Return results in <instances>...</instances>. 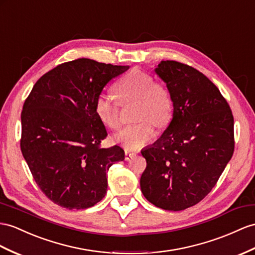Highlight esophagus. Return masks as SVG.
<instances>
[{"label": "esophagus", "instance_id": "1", "mask_svg": "<svg viewBox=\"0 0 255 255\" xmlns=\"http://www.w3.org/2000/svg\"><path fill=\"white\" fill-rule=\"evenodd\" d=\"M134 156H135V153L129 152V151H125V159H126V160H130L132 157H134Z\"/></svg>", "mask_w": 255, "mask_h": 255}]
</instances>
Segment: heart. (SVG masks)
I'll return each instance as SVG.
<instances>
[{
    "mask_svg": "<svg viewBox=\"0 0 255 255\" xmlns=\"http://www.w3.org/2000/svg\"><path fill=\"white\" fill-rule=\"evenodd\" d=\"M113 91L117 101L107 94L96 98L95 112L104 125L112 130L121 127V106L135 103L133 120L138 123L124 128L115 136L116 142L129 149H138L155 136L152 123L166 127L172 119L173 101L165 85L155 83L153 76L140 70L129 72L117 82Z\"/></svg>",
    "mask_w": 255,
    "mask_h": 255,
    "instance_id": "obj_1",
    "label": "heart"
}]
</instances>
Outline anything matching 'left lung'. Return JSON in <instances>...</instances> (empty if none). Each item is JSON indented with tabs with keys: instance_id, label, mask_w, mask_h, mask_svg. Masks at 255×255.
I'll return each mask as SVG.
<instances>
[{
	"instance_id": "8db88e82",
	"label": "left lung",
	"mask_w": 255,
	"mask_h": 255,
	"mask_svg": "<svg viewBox=\"0 0 255 255\" xmlns=\"http://www.w3.org/2000/svg\"><path fill=\"white\" fill-rule=\"evenodd\" d=\"M155 72L170 90L173 117L160 138L141 151L146 168L140 186L154 206L180 211L204 199L231 160L234 117L219 88L191 65L166 60Z\"/></svg>"
}]
</instances>
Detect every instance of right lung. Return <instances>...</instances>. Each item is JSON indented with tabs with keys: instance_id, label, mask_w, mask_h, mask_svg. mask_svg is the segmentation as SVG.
I'll use <instances>...</instances> for the list:
<instances>
[{
	"instance_id": "obj_1",
	"label": "right lung",
	"mask_w": 255,
	"mask_h": 255,
	"mask_svg": "<svg viewBox=\"0 0 255 255\" xmlns=\"http://www.w3.org/2000/svg\"><path fill=\"white\" fill-rule=\"evenodd\" d=\"M129 69L87 58L57 65L32 88L21 112L20 148L37 186L58 206L93 207L107 194L110 167L125 158L95 112L106 85Z\"/></svg>"
}]
</instances>
